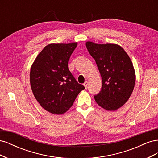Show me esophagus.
Returning a JSON list of instances; mask_svg holds the SVG:
<instances>
[{
  "mask_svg": "<svg viewBox=\"0 0 158 158\" xmlns=\"http://www.w3.org/2000/svg\"><path fill=\"white\" fill-rule=\"evenodd\" d=\"M84 86L85 87V89H87V88H88V82H87V81H85V82L84 83Z\"/></svg>",
  "mask_w": 158,
  "mask_h": 158,
  "instance_id": "esophagus-1",
  "label": "esophagus"
}]
</instances>
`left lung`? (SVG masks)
Listing matches in <instances>:
<instances>
[{"label": "left lung", "instance_id": "obj_1", "mask_svg": "<svg viewBox=\"0 0 158 158\" xmlns=\"http://www.w3.org/2000/svg\"><path fill=\"white\" fill-rule=\"evenodd\" d=\"M85 45L102 79L101 92L94 96L95 102L107 111H116L127 103L135 88L136 74L131 59L115 44L87 41Z\"/></svg>", "mask_w": 158, "mask_h": 158}]
</instances>
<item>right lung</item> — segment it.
Returning a JSON list of instances; mask_svg holds the SVG:
<instances>
[{
  "mask_svg": "<svg viewBox=\"0 0 158 158\" xmlns=\"http://www.w3.org/2000/svg\"><path fill=\"white\" fill-rule=\"evenodd\" d=\"M77 45V42L47 45L31 66L30 81L33 95L40 106L52 114L66 113L85 89L68 67L70 56Z\"/></svg>",
  "mask_w": 158,
  "mask_h": 158,
  "instance_id": "add662e5",
  "label": "right lung"
}]
</instances>
